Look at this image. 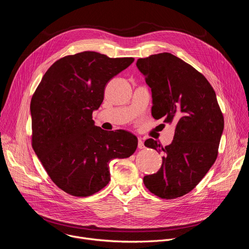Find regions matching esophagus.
<instances>
[{"label":"esophagus","instance_id":"obj_1","mask_svg":"<svg viewBox=\"0 0 249 249\" xmlns=\"http://www.w3.org/2000/svg\"><path fill=\"white\" fill-rule=\"evenodd\" d=\"M138 148H139V149H144V148H145L144 142H143V140H142V139H139V140H138Z\"/></svg>","mask_w":249,"mask_h":249}]
</instances>
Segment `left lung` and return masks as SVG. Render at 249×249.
Listing matches in <instances>:
<instances>
[{
	"label": "left lung",
	"mask_w": 249,
	"mask_h": 249,
	"mask_svg": "<svg viewBox=\"0 0 249 249\" xmlns=\"http://www.w3.org/2000/svg\"><path fill=\"white\" fill-rule=\"evenodd\" d=\"M136 65L151 89L153 117L175 125L170 145L145 142L163 157L160 170L146 175L144 184L160 198L181 197L195 188L218 156L224 117L216 92L197 70L170 53L138 59Z\"/></svg>",
	"instance_id": "1"
}]
</instances>
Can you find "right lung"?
Here are the masks:
<instances>
[{
  "mask_svg": "<svg viewBox=\"0 0 249 249\" xmlns=\"http://www.w3.org/2000/svg\"><path fill=\"white\" fill-rule=\"evenodd\" d=\"M134 58L85 51L56 61L31 98L32 147L52 181L66 193L90 196L108 184L109 162L132 156L138 139L94 125L104 88Z\"/></svg>",
  "mask_w": 249,
  "mask_h": 249,
  "instance_id": "1",
  "label": "right lung"
}]
</instances>
